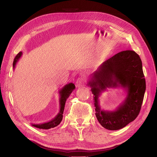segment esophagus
Instances as JSON below:
<instances>
[{"label":"esophagus","instance_id":"1","mask_svg":"<svg viewBox=\"0 0 157 157\" xmlns=\"http://www.w3.org/2000/svg\"><path fill=\"white\" fill-rule=\"evenodd\" d=\"M84 83V78H82V77L79 78L76 81V83H75V86H76L77 87H78L80 86H83Z\"/></svg>","mask_w":157,"mask_h":157}]
</instances>
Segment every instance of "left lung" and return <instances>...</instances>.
<instances>
[{"mask_svg": "<svg viewBox=\"0 0 157 157\" xmlns=\"http://www.w3.org/2000/svg\"><path fill=\"white\" fill-rule=\"evenodd\" d=\"M87 85L91 87L95 106V115L106 129L118 130L136 118L146 91V81L142 60L135 52L126 50L104 62L90 77ZM121 88L124 91L123 101L113 110L101 108L99 97L108 89Z\"/></svg>", "mask_w": 157, "mask_h": 157, "instance_id": "left-lung-1", "label": "left lung"}]
</instances>
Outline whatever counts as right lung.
<instances>
[{
    "label": "right lung",
    "instance_id": "obj_1",
    "mask_svg": "<svg viewBox=\"0 0 157 157\" xmlns=\"http://www.w3.org/2000/svg\"><path fill=\"white\" fill-rule=\"evenodd\" d=\"M22 52H21L20 53H18L15 57L13 63V69L15 68L17 62L19 60V59L22 57ZM75 89V86L74 84L71 82L66 84L64 87H62V88L59 91V94L60 97L59 98L60 109L57 115H56L53 118H52L51 121L44 122V123H40V124H31V126L35 128L42 129H49L53 128L56 126H57L62 120V117H63V115L62 114H63L64 113L65 103L66 102V100Z\"/></svg>",
    "mask_w": 157,
    "mask_h": 157
}]
</instances>
